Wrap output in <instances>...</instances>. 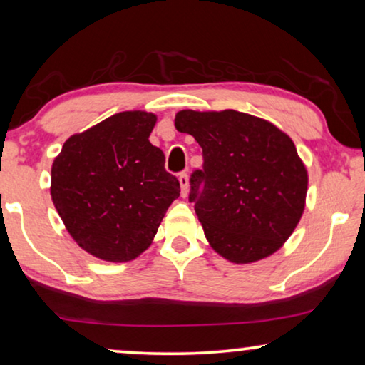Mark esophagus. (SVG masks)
<instances>
[{
	"instance_id": "34e87169",
	"label": "esophagus",
	"mask_w": 365,
	"mask_h": 365,
	"mask_svg": "<svg viewBox=\"0 0 365 365\" xmlns=\"http://www.w3.org/2000/svg\"><path fill=\"white\" fill-rule=\"evenodd\" d=\"M178 179H179V184H181V195H182V197H186L187 192H189V176H187V173H181L178 176Z\"/></svg>"
}]
</instances>
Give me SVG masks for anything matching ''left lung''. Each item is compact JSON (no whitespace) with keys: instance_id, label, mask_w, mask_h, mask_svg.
<instances>
[{"instance_id":"1","label":"left lung","mask_w":365,"mask_h":365,"mask_svg":"<svg viewBox=\"0 0 365 365\" xmlns=\"http://www.w3.org/2000/svg\"><path fill=\"white\" fill-rule=\"evenodd\" d=\"M176 130L202 148L189 200L205 239L237 265L270 257L303 215L308 171L289 136L270 121L222 110H181Z\"/></svg>"}]
</instances>
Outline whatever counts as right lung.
<instances>
[{"instance_id": "right-lung-1", "label": "right lung", "mask_w": 365, "mask_h": 365, "mask_svg": "<svg viewBox=\"0 0 365 365\" xmlns=\"http://www.w3.org/2000/svg\"><path fill=\"white\" fill-rule=\"evenodd\" d=\"M156 115H112L68 138L51 170V195L78 247L105 262H130L155 239L179 181L150 143Z\"/></svg>"}]
</instances>
